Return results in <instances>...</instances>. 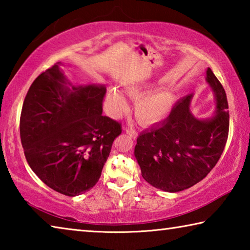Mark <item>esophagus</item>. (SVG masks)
I'll list each match as a JSON object with an SVG mask.
<instances>
[{
  "instance_id": "obj_1",
  "label": "esophagus",
  "mask_w": 250,
  "mask_h": 250,
  "mask_svg": "<svg viewBox=\"0 0 250 250\" xmlns=\"http://www.w3.org/2000/svg\"><path fill=\"white\" fill-rule=\"evenodd\" d=\"M125 131L126 133H128V134L130 135V137H132V138H137L138 132H137V130H135V129L131 128V126H125Z\"/></svg>"
}]
</instances>
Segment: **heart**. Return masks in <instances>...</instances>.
<instances>
[{"instance_id": "1", "label": "heart", "mask_w": 250, "mask_h": 250, "mask_svg": "<svg viewBox=\"0 0 250 250\" xmlns=\"http://www.w3.org/2000/svg\"><path fill=\"white\" fill-rule=\"evenodd\" d=\"M143 94H145L143 90L138 88H132L129 90V95L134 99L141 98ZM174 94L167 88L156 90L138 101L135 105V116L141 124H155L167 116L174 104ZM105 105L110 113L118 115L125 109L126 103L119 90L116 88H110L105 96Z\"/></svg>"}]
</instances>
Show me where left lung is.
<instances>
[{"mask_svg":"<svg viewBox=\"0 0 250 250\" xmlns=\"http://www.w3.org/2000/svg\"><path fill=\"white\" fill-rule=\"evenodd\" d=\"M206 76L216 96L213 119L194 118L192 96H186L166 120L137 139L134 155L143 179L162 191L174 193L195 185L213 170L225 149L229 131L226 92L210 68Z\"/></svg>","mask_w":250,"mask_h":250,"instance_id":"1","label":"left lung"}]
</instances>
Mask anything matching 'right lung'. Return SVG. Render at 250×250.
Returning <instances> with one entry per match:
<instances>
[{
    "instance_id": "obj_1",
    "label": "right lung",
    "mask_w": 250,
    "mask_h": 250,
    "mask_svg": "<svg viewBox=\"0 0 250 250\" xmlns=\"http://www.w3.org/2000/svg\"><path fill=\"white\" fill-rule=\"evenodd\" d=\"M105 88H68L57 64L34 80L20 119L24 154L44 183L67 196L99 181L121 124L103 116Z\"/></svg>"
}]
</instances>
